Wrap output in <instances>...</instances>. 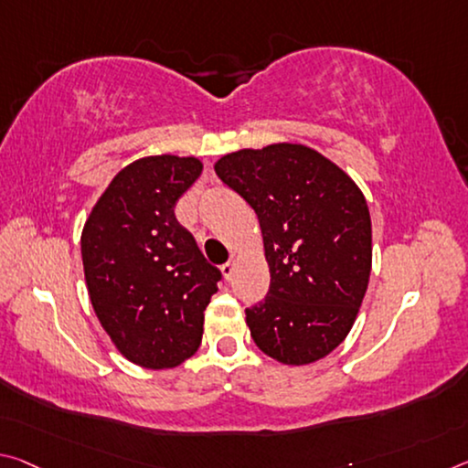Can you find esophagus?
I'll list each match as a JSON object with an SVG mask.
<instances>
[{
	"instance_id": "1",
	"label": "esophagus",
	"mask_w": 468,
	"mask_h": 468,
	"mask_svg": "<svg viewBox=\"0 0 468 468\" xmlns=\"http://www.w3.org/2000/svg\"><path fill=\"white\" fill-rule=\"evenodd\" d=\"M235 262H237V256H231V261H229L227 264H222V266H220L222 277H225L227 281L233 277V272H235Z\"/></svg>"
}]
</instances>
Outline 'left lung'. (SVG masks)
<instances>
[{
    "instance_id": "8db88e82",
    "label": "left lung",
    "mask_w": 468,
    "mask_h": 468,
    "mask_svg": "<svg viewBox=\"0 0 468 468\" xmlns=\"http://www.w3.org/2000/svg\"><path fill=\"white\" fill-rule=\"evenodd\" d=\"M214 170L261 222L271 287L246 308L251 339L289 367L324 358L350 333L368 287L373 231L358 185L300 144L227 154Z\"/></svg>"
}]
</instances>
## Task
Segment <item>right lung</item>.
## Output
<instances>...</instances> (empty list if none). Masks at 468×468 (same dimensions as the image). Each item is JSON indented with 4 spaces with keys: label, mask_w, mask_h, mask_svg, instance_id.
<instances>
[{
    "label": "right lung",
    "mask_w": 468,
    "mask_h": 468,
    "mask_svg": "<svg viewBox=\"0 0 468 468\" xmlns=\"http://www.w3.org/2000/svg\"><path fill=\"white\" fill-rule=\"evenodd\" d=\"M194 155H147L118 173L80 235L89 300L124 358L179 367L202 344L220 271L207 264L175 206L202 175Z\"/></svg>",
    "instance_id": "add662e5"
}]
</instances>
